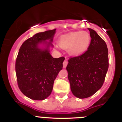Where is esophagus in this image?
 <instances>
[{"instance_id":"esophagus-1","label":"esophagus","mask_w":122,"mask_h":122,"mask_svg":"<svg viewBox=\"0 0 122 122\" xmlns=\"http://www.w3.org/2000/svg\"><path fill=\"white\" fill-rule=\"evenodd\" d=\"M67 64H68V61H67V60H65L63 62V68H66Z\"/></svg>"}]
</instances>
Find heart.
I'll return each mask as SVG.
<instances>
[{"mask_svg":"<svg viewBox=\"0 0 122 122\" xmlns=\"http://www.w3.org/2000/svg\"><path fill=\"white\" fill-rule=\"evenodd\" d=\"M90 41V35L87 32L77 31L62 36L58 44L62 48L68 50L71 55L78 56L87 51Z\"/></svg>","mask_w":122,"mask_h":122,"instance_id":"heart-1","label":"heart"}]
</instances>
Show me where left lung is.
Returning a JSON list of instances; mask_svg holds the SVG:
<instances>
[{"mask_svg":"<svg viewBox=\"0 0 122 122\" xmlns=\"http://www.w3.org/2000/svg\"><path fill=\"white\" fill-rule=\"evenodd\" d=\"M92 38L86 52L70 57L67 66L71 90L76 97H89L104 83L109 68V54L105 41L93 29L88 28Z\"/></svg>","mask_w":122,"mask_h":122,"instance_id":"8db88e82","label":"left lung"}]
</instances>
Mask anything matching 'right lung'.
Instances as JSON below:
<instances>
[{"label": "right lung", "instance_id": "1", "mask_svg": "<svg viewBox=\"0 0 122 122\" xmlns=\"http://www.w3.org/2000/svg\"><path fill=\"white\" fill-rule=\"evenodd\" d=\"M55 30L35 34L26 39L19 50L15 63L17 83L22 93L32 100H42L51 94L54 80L63 67L64 56L55 58L47 48L43 50L38 46L47 39L52 42Z\"/></svg>", "mask_w": 122, "mask_h": 122}]
</instances>
